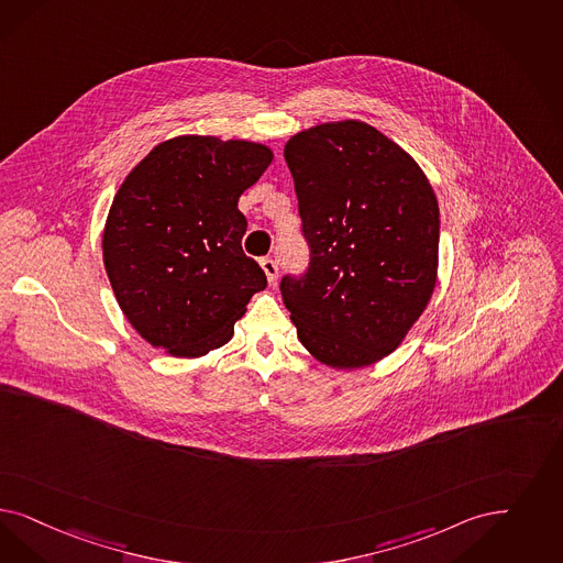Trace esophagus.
Returning <instances> with one entry per match:
<instances>
[{
  "label": "esophagus",
  "instance_id": "esophagus-1",
  "mask_svg": "<svg viewBox=\"0 0 563 563\" xmlns=\"http://www.w3.org/2000/svg\"><path fill=\"white\" fill-rule=\"evenodd\" d=\"M262 271L266 272V276H268V283H274L276 280V276H278V266H276V262L271 260V257H264L262 260Z\"/></svg>",
  "mask_w": 563,
  "mask_h": 563
}]
</instances>
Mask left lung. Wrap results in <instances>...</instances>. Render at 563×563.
I'll return each instance as SVG.
<instances>
[{
  "mask_svg": "<svg viewBox=\"0 0 563 563\" xmlns=\"http://www.w3.org/2000/svg\"><path fill=\"white\" fill-rule=\"evenodd\" d=\"M303 276L280 292L301 345L330 368H364L397 350L427 310L439 268V203L395 141L360 120L324 122L285 145Z\"/></svg>",
  "mask_w": 563,
  "mask_h": 563,
  "instance_id": "1",
  "label": "left lung"
}]
</instances>
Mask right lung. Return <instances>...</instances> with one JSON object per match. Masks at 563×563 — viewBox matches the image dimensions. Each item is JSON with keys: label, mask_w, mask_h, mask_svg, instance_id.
I'll return each instance as SVG.
<instances>
[{"label": "right lung", "mask_w": 563, "mask_h": 563, "mask_svg": "<svg viewBox=\"0 0 563 563\" xmlns=\"http://www.w3.org/2000/svg\"><path fill=\"white\" fill-rule=\"evenodd\" d=\"M243 139L162 141L120 185L103 229V266L118 306L154 347L201 357L231 341L266 274L241 239L239 197L271 166Z\"/></svg>", "instance_id": "1"}]
</instances>
